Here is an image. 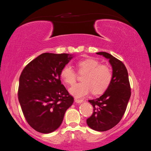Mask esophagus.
<instances>
[{"label": "esophagus", "mask_w": 151, "mask_h": 151, "mask_svg": "<svg viewBox=\"0 0 151 151\" xmlns=\"http://www.w3.org/2000/svg\"><path fill=\"white\" fill-rule=\"evenodd\" d=\"M75 101L77 103H83V100L79 99H75Z\"/></svg>", "instance_id": "obj_1"}]
</instances>
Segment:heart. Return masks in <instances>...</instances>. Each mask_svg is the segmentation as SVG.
I'll return each mask as SVG.
<instances>
[{
	"label": "heart",
	"mask_w": 151,
	"mask_h": 151,
	"mask_svg": "<svg viewBox=\"0 0 151 151\" xmlns=\"http://www.w3.org/2000/svg\"><path fill=\"white\" fill-rule=\"evenodd\" d=\"M99 62L93 58H86L77 61L76 65L79 74H84L83 82L75 84L69 89L70 93L76 98H83L91 91L94 94H101L106 91L112 79V72L108 65L99 64ZM61 79L67 84L72 85L77 74L68 64L63 66L60 74Z\"/></svg>",
	"instance_id": "1"
}]
</instances>
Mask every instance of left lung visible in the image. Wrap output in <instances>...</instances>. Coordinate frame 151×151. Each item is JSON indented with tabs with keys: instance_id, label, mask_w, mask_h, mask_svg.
I'll return each mask as SVG.
<instances>
[{
	"instance_id": "1",
	"label": "left lung",
	"mask_w": 151,
	"mask_h": 151,
	"mask_svg": "<svg viewBox=\"0 0 151 151\" xmlns=\"http://www.w3.org/2000/svg\"><path fill=\"white\" fill-rule=\"evenodd\" d=\"M96 53L109 59L113 68L112 79L101 96L89 100L94 111L86 122L91 129L104 132L112 129L121 120L130 98L131 89L129 74L123 63L108 53Z\"/></svg>"
}]
</instances>
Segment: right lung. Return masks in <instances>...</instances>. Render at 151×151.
<instances>
[{
  "instance_id": "1",
  "label": "right lung",
  "mask_w": 151,
  "mask_h": 151,
  "mask_svg": "<svg viewBox=\"0 0 151 151\" xmlns=\"http://www.w3.org/2000/svg\"><path fill=\"white\" fill-rule=\"evenodd\" d=\"M73 58L68 53H44L30 62L19 77L18 99L28 124L49 134L60 126L74 98L61 84L60 71Z\"/></svg>"
}]
</instances>
